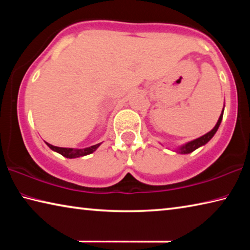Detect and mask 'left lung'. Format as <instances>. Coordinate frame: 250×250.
<instances>
[{
  "instance_id": "8db88e82",
  "label": "left lung",
  "mask_w": 250,
  "mask_h": 250,
  "mask_svg": "<svg viewBox=\"0 0 250 250\" xmlns=\"http://www.w3.org/2000/svg\"><path fill=\"white\" fill-rule=\"evenodd\" d=\"M224 107H225V105H224ZM223 113H224V109H223V111H222V113H221V116H219V119H218V121H217V124L215 125L214 128L211 129V130L209 131V132H207L206 134L202 135V137L195 139V140H192V141H189V142H188V143H185V145L179 146V147H177V149L174 150V151L177 152V153H181V154H188V153H191V152H193V151H195L196 149H198V147L205 146L206 143L208 142V141L210 140V139L214 137V134L216 133V131L218 130L219 125H221L222 119H223Z\"/></svg>"
}]
</instances>
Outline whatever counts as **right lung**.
<instances>
[{
  "instance_id": "add662e5",
  "label": "right lung",
  "mask_w": 250,
  "mask_h": 250,
  "mask_svg": "<svg viewBox=\"0 0 250 250\" xmlns=\"http://www.w3.org/2000/svg\"><path fill=\"white\" fill-rule=\"evenodd\" d=\"M46 145H47L53 151L57 152V153L62 154V156H65V158H67V159H75V158H79V156H84V155H88V154L92 153V152H95L97 149H98L101 143H98V145H95V146H91L89 147H84V149L59 147V146H55L49 145V143H47V142H46Z\"/></svg>"
}]
</instances>
